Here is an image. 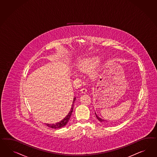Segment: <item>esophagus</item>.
Wrapping results in <instances>:
<instances>
[{
  "label": "esophagus",
  "mask_w": 157,
  "mask_h": 157,
  "mask_svg": "<svg viewBox=\"0 0 157 157\" xmlns=\"http://www.w3.org/2000/svg\"><path fill=\"white\" fill-rule=\"evenodd\" d=\"M80 91L82 94H86V92H87V90H86V88H82V89L80 90Z\"/></svg>",
  "instance_id": "34e87169"
}]
</instances>
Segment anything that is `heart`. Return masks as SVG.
Returning a JSON list of instances; mask_svg holds the SVG:
<instances>
[{
  "label": "heart",
  "instance_id": "heart-1",
  "mask_svg": "<svg viewBox=\"0 0 157 157\" xmlns=\"http://www.w3.org/2000/svg\"><path fill=\"white\" fill-rule=\"evenodd\" d=\"M100 60V58L98 57H94L92 58L83 59L78 61L77 63V68L80 72L87 73L94 67ZM99 72V69H96L94 71L90 73V76L94 77Z\"/></svg>",
  "mask_w": 157,
  "mask_h": 157
}]
</instances>
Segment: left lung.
<instances>
[{
  "label": "left lung",
  "mask_w": 157,
  "mask_h": 157,
  "mask_svg": "<svg viewBox=\"0 0 157 157\" xmlns=\"http://www.w3.org/2000/svg\"><path fill=\"white\" fill-rule=\"evenodd\" d=\"M95 114H96V117H97V119L99 120V121H100V122H106L107 121H105V120H104V119H102L101 118H100V117H98L97 115H96V112H95Z\"/></svg>",
  "instance_id": "1"
}]
</instances>
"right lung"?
I'll return each instance as SVG.
<instances>
[{"label": "right lung", "instance_id": "1", "mask_svg": "<svg viewBox=\"0 0 157 157\" xmlns=\"http://www.w3.org/2000/svg\"><path fill=\"white\" fill-rule=\"evenodd\" d=\"M76 101V98H73V103H72V107L70 110L69 112L67 113V117L63 118L61 121H59L57 123H56L54 124H46V125L49 127H50L52 128H54V129H57V128H60L61 127H64L65 125H66L67 123V122L69 121L71 115H72V112L73 110V106H74V103L75 101Z\"/></svg>", "mask_w": 157, "mask_h": 157}]
</instances>
